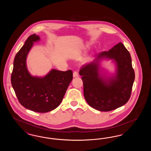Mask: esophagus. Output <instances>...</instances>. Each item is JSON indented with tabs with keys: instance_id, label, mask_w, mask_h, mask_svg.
Masks as SVG:
<instances>
[{
	"instance_id": "1",
	"label": "esophagus",
	"mask_w": 151,
	"mask_h": 151,
	"mask_svg": "<svg viewBox=\"0 0 151 151\" xmlns=\"http://www.w3.org/2000/svg\"><path fill=\"white\" fill-rule=\"evenodd\" d=\"M78 76V73L76 71H74L73 73V78H76Z\"/></svg>"
}]
</instances>
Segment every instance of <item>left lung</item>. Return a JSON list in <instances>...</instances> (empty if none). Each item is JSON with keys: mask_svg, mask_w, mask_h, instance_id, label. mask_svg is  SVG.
<instances>
[{"mask_svg": "<svg viewBox=\"0 0 151 151\" xmlns=\"http://www.w3.org/2000/svg\"><path fill=\"white\" fill-rule=\"evenodd\" d=\"M111 59L115 63L116 72L110 76L102 73L100 61ZM83 82L84 96L87 103L101 111L121 107L131 96L135 80L129 51L119 42L108 51H103L79 71Z\"/></svg>", "mask_w": 151, "mask_h": 151, "instance_id": "obj_1", "label": "left lung"}]
</instances>
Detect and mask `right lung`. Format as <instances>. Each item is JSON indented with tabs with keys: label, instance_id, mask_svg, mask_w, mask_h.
I'll use <instances>...</instances> for the list:
<instances>
[{
	"label": "right lung",
	"instance_id": "right-lung-1",
	"mask_svg": "<svg viewBox=\"0 0 151 151\" xmlns=\"http://www.w3.org/2000/svg\"><path fill=\"white\" fill-rule=\"evenodd\" d=\"M39 36H29L16 54L11 75V84L22 106L38 113L53 110L60 105L73 78L72 71L52 69L43 77L32 76L27 68V58Z\"/></svg>",
	"mask_w": 151,
	"mask_h": 151
}]
</instances>
